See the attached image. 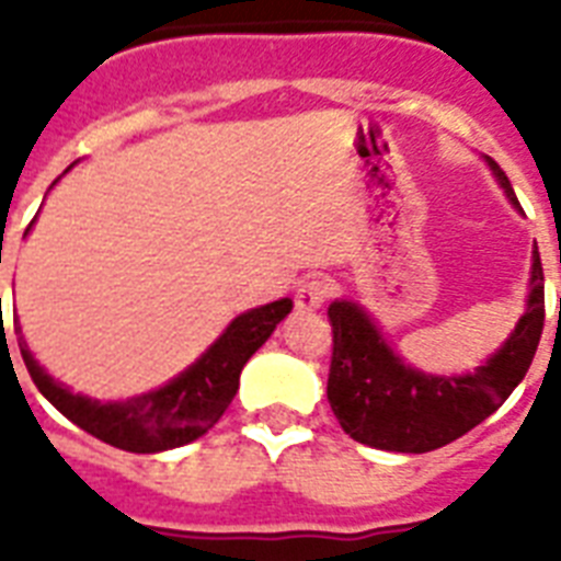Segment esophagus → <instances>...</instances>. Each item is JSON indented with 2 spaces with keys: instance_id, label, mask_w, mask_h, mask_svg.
I'll return each mask as SVG.
<instances>
[{
  "instance_id": "obj_1",
  "label": "esophagus",
  "mask_w": 561,
  "mask_h": 561,
  "mask_svg": "<svg viewBox=\"0 0 561 561\" xmlns=\"http://www.w3.org/2000/svg\"><path fill=\"white\" fill-rule=\"evenodd\" d=\"M329 294H332V282L311 276V279L299 285L297 294H294V302H297L299 311H314V308H320L329 299Z\"/></svg>"
}]
</instances>
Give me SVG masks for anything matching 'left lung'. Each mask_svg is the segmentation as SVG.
Instances as JSON below:
<instances>
[{"instance_id": "1", "label": "left lung", "mask_w": 561, "mask_h": 561, "mask_svg": "<svg viewBox=\"0 0 561 561\" xmlns=\"http://www.w3.org/2000/svg\"><path fill=\"white\" fill-rule=\"evenodd\" d=\"M489 169L518 206L495 160ZM334 350L329 367V404L352 439L381 451L425 454L460 439L492 416L522 383L545 329V271L533 253L530 299L510 341L471 375H425L396 358L381 332L355 302L329 306Z\"/></svg>"}]
</instances>
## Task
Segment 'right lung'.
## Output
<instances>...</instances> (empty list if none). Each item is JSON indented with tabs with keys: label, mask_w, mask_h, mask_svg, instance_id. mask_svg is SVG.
I'll return each mask as SVG.
<instances>
[{
	"label": "right lung",
	"mask_w": 561,
	"mask_h": 561,
	"mask_svg": "<svg viewBox=\"0 0 561 561\" xmlns=\"http://www.w3.org/2000/svg\"><path fill=\"white\" fill-rule=\"evenodd\" d=\"M290 308H294L290 299H276L236 317L227 325V332L206 350V355L174 381L136 399L107 401V404L75 396L60 387L34 360L25 341H20V352L31 381L75 425L122 451L157 454L194 443L224 416L229 401L236 399L244 364L290 314ZM13 332L20 334L16 320H13Z\"/></svg>",
	"instance_id": "right-lung-1"
}]
</instances>
